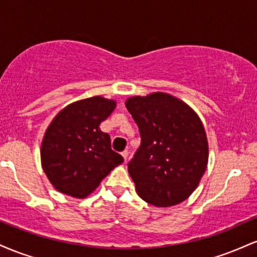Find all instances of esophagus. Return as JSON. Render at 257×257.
Returning a JSON list of instances; mask_svg holds the SVG:
<instances>
[{
	"instance_id": "esophagus-1",
	"label": "esophagus",
	"mask_w": 257,
	"mask_h": 257,
	"mask_svg": "<svg viewBox=\"0 0 257 257\" xmlns=\"http://www.w3.org/2000/svg\"><path fill=\"white\" fill-rule=\"evenodd\" d=\"M122 156H123V158H124V161L126 162V159H128V156H129L128 150H124V151L122 152Z\"/></svg>"
}]
</instances>
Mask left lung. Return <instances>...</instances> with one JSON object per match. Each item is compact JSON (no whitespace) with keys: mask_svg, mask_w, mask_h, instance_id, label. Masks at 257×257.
<instances>
[{"mask_svg":"<svg viewBox=\"0 0 257 257\" xmlns=\"http://www.w3.org/2000/svg\"><path fill=\"white\" fill-rule=\"evenodd\" d=\"M125 106L139 126L141 144L128 163L137 192L155 206L184 202L208 164V140L197 113L166 93L133 96Z\"/></svg>","mask_w":257,"mask_h":257,"instance_id":"obj_1","label":"left lung"}]
</instances>
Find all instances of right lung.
<instances>
[{
	"instance_id": "1",
	"label": "right lung",
	"mask_w": 257,
	"mask_h": 257,
	"mask_svg": "<svg viewBox=\"0 0 257 257\" xmlns=\"http://www.w3.org/2000/svg\"><path fill=\"white\" fill-rule=\"evenodd\" d=\"M116 107L114 100L93 96L72 102L52 120L44 134L41 161L59 192L85 198L123 157L111 149L100 123Z\"/></svg>"
}]
</instances>
